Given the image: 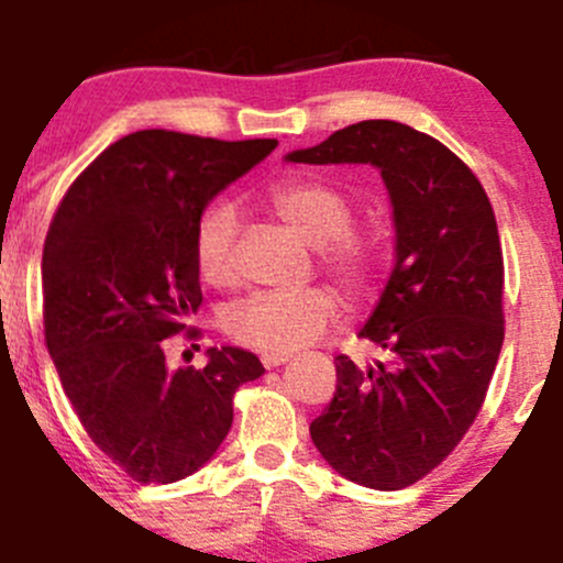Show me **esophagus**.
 Returning <instances> with one entry per match:
<instances>
[{
    "label": "esophagus",
    "instance_id": "1",
    "mask_svg": "<svg viewBox=\"0 0 563 563\" xmlns=\"http://www.w3.org/2000/svg\"><path fill=\"white\" fill-rule=\"evenodd\" d=\"M288 360H291V354H288V351H261V362H264V367L286 365Z\"/></svg>",
    "mask_w": 563,
    "mask_h": 563
}]
</instances>
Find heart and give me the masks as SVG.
Masks as SVG:
<instances>
[{"label":"heart","mask_w":563,"mask_h":563,"mask_svg":"<svg viewBox=\"0 0 563 563\" xmlns=\"http://www.w3.org/2000/svg\"><path fill=\"white\" fill-rule=\"evenodd\" d=\"M272 212L308 245L323 247V264L340 283L360 291L376 272L373 245L351 234L354 203L334 185L321 179H286L266 196ZM236 212L229 203H212L196 225L198 275L209 286L234 280ZM338 302L321 286L286 294H255L242 299L225 316V329L240 343L266 351H294L313 343L334 318Z\"/></svg>","instance_id":"heart-1"}]
</instances>
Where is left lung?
<instances>
[{
    "label": "left lung",
    "mask_w": 563,
    "mask_h": 563,
    "mask_svg": "<svg viewBox=\"0 0 563 563\" xmlns=\"http://www.w3.org/2000/svg\"><path fill=\"white\" fill-rule=\"evenodd\" d=\"M288 163L382 172L395 266L360 338L389 354L360 367L340 354L338 387L310 439L345 479L400 490L433 471L479 413L504 343V258L496 214L471 168L430 135L367 119Z\"/></svg>",
    "instance_id": "8db88e82"
}]
</instances>
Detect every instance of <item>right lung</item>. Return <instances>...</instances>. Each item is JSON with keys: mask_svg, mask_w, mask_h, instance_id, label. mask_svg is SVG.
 I'll return each instance as SVG.
<instances>
[{"mask_svg": "<svg viewBox=\"0 0 563 563\" xmlns=\"http://www.w3.org/2000/svg\"><path fill=\"white\" fill-rule=\"evenodd\" d=\"M275 146L139 130L56 209L43 250L45 345L89 439L135 482L203 468L234 422V391L264 373L236 345L209 349L201 371H172L163 340L203 302L192 253L203 209Z\"/></svg>", "mask_w": 563, "mask_h": 563, "instance_id": "add662e5", "label": "right lung"}]
</instances>
